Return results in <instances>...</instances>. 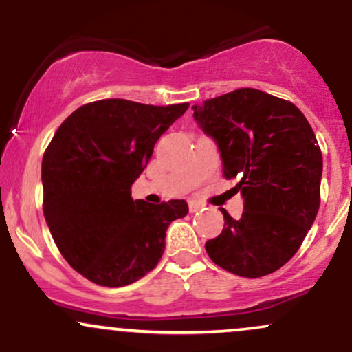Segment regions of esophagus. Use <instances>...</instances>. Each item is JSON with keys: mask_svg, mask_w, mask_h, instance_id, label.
Here are the masks:
<instances>
[{"mask_svg": "<svg viewBox=\"0 0 352 352\" xmlns=\"http://www.w3.org/2000/svg\"><path fill=\"white\" fill-rule=\"evenodd\" d=\"M204 208V204H200V201H190L188 204V210H190V213H195V212H199V210H201Z\"/></svg>", "mask_w": 352, "mask_h": 352, "instance_id": "34e87169", "label": "esophagus"}]
</instances>
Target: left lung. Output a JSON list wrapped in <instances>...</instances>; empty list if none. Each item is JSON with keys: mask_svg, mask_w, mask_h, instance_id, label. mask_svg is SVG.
I'll list each match as a JSON object with an SVG mask.
<instances>
[{"mask_svg": "<svg viewBox=\"0 0 352 352\" xmlns=\"http://www.w3.org/2000/svg\"><path fill=\"white\" fill-rule=\"evenodd\" d=\"M220 148L225 179L245 199L240 220L205 243L220 268L245 278L274 273L300 250L321 201L322 155L302 112L289 100L241 87L193 106Z\"/></svg>", "mask_w": 352, "mask_h": 352, "instance_id": "8db88e82", "label": "left lung"}]
</instances>
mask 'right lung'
I'll list each match as a JSON object with an SVG mask.
<instances>
[{
  "mask_svg": "<svg viewBox=\"0 0 352 352\" xmlns=\"http://www.w3.org/2000/svg\"><path fill=\"white\" fill-rule=\"evenodd\" d=\"M188 106L96 100L76 109L47 145L44 218L64 260L89 281L119 288L140 280L162 258L168 225L188 213L185 200L131 197L153 145Z\"/></svg>",
  "mask_w": 352,
  "mask_h": 352,
  "instance_id": "right-lung-1",
  "label": "right lung"
}]
</instances>
